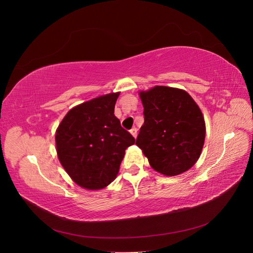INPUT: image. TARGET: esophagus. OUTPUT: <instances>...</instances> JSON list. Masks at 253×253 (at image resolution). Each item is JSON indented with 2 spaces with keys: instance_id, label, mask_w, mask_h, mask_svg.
I'll list each match as a JSON object with an SVG mask.
<instances>
[{
  "instance_id": "obj_1",
  "label": "esophagus",
  "mask_w": 253,
  "mask_h": 253,
  "mask_svg": "<svg viewBox=\"0 0 253 253\" xmlns=\"http://www.w3.org/2000/svg\"><path fill=\"white\" fill-rule=\"evenodd\" d=\"M129 133H131L133 135V137H137V128L136 127H132L131 129H129Z\"/></svg>"
}]
</instances>
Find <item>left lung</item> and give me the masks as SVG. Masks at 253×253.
I'll return each mask as SVG.
<instances>
[{
    "label": "left lung",
    "instance_id": "1",
    "mask_svg": "<svg viewBox=\"0 0 253 253\" xmlns=\"http://www.w3.org/2000/svg\"><path fill=\"white\" fill-rule=\"evenodd\" d=\"M139 96L144 124L136 144L155 171L167 176L188 171L200 158L205 142L201 109L179 88L154 86Z\"/></svg>",
    "mask_w": 253,
    "mask_h": 253
}]
</instances>
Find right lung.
<instances>
[{"instance_id":"1","label":"right lung","mask_w":253,"mask_h":253,"mask_svg":"<svg viewBox=\"0 0 253 253\" xmlns=\"http://www.w3.org/2000/svg\"><path fill=\"white\" fill-rule=\"evenodd\" d=\"M119 93L75 106L56 132L58 158L71 178L87 190L103 189L116 178L125 152L135 138L114 115Z\"/></svg>"}]
</instances>
